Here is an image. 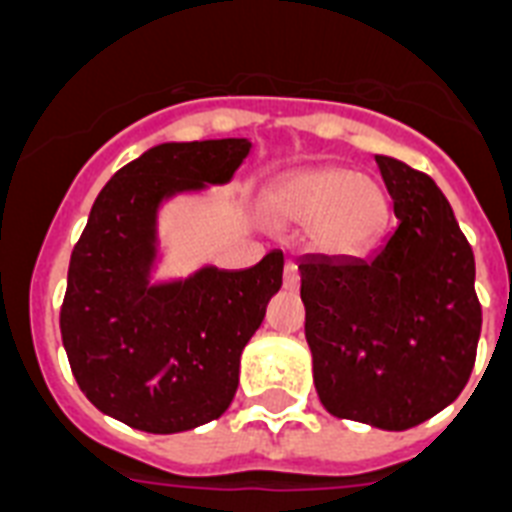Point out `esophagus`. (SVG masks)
Wrapping results in <instances>:
<instances>
[{"label": "esophagus", "mask_w": 512, "mask_h": 512, "mask_svg": "<svg viewBox=\"0 0 512 512\" xmlns=\"http://www.w3.org/2000/svg\"><path fill=\"white\" fill-rule=\"evenodd\" d=\"M282 282H285V290H298V282H301V277H298V266H295L293 261H287L285 264Z\"/></svg>", "instance_id": "esophagus-1"}]
</instances>
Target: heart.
<instances>
[{"instance_id": "obj_1", "label": "heart", "mask_w": 512, "mask_h": 512, "mask_svg": "<svg viewBox=\"0 0 512 512\" xmlns=\"http://www.w3.org/2000/svg\"><path fill=\"white\" fill-rule=\"evenodd\" d=\"M274 225L308 227L316 251L358 256L387 222V198L374 180L340 167H316L285 177L264 196Z\"/></svg>"}]
</instances>
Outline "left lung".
Instances as JSON below:
<instances>
[{"instance_id":"left-lung-1","label":"left lung","mask_w":512,"mask_h":512,"mask_svg":"<svg viewBox=\"0 0 512 512\" xmlns=\"http://www.w3.org/2000/svg\"><path fill=\"white\" fill-rule=\"evenodd\" d=\"M398 227L371 259H301L314 384L332 416L403 432L458 398L476 361L474 251L424 172L377 156Z\"/></svg>"}]
</instances>
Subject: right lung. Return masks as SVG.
Returning <instances> with one entry per match:
<instances>
[{
	"label": "right lung",
	"instance_id": "right-lung-1",
	"mask_svg": "<svg viewBox=\"0 0 512 512\" xmlns=\"http://www.w3.org/2000/svg\"><path fill=\"white\" fill-rule=\"evenodd\" d=\"M246 138L159 143L96 196L67 269L62 345L80 392L101 413L149 434L188 432L230 408L240 353L282 287V251L248 269L201 266L151 282L159 206L230 183Z\"/></svg>",
	"mask_w": 512,
	"mask_h": 512
}]
</instances>
